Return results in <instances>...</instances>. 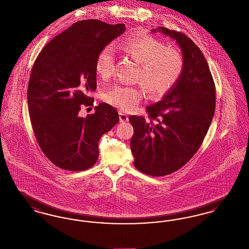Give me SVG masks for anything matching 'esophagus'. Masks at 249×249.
Masks as SVG:
<instances>
[{"label": "esophagus", "mask_w": 249, "mask_h": 249, "mask_svg": "<svg viewBox=\"0 0 249 249\" xmlns=\"http://www.w3.org/2000/svg\"><path fill=\"white\" fill-rule=\"evenodd\" d=\"M119 120H120V122H126L129 120V117L126 114L119 113Z\"/></svg>", "instance_id": "1"}]
</instances>
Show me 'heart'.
<instances>
[{"instance_id": "b5f03b06", "label": "heart", "mask_w": 249, "mask_h": 249, "mask_svg": "<svg viewBox=\"0 0 249 249\" xmlns=\"http://www.w3.org/2000/svg\"><path fill=\"white\" fill-rule=\"evenodd\" d=\"M121 50L140 63L137 80L141 81L150 97L158 98L170 91L180 78L184 59L175 48L151 36L128 37L120 45ZM95 70L103 78H109L115 70V54L110 47L102 48L95 59ZM143 95L141 85H115L103 95L105 102L124 112L139 106Z\"/></svg>"}]
</instances>
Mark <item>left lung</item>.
I'll list each match as a JSON object with an SVG mask.
<instances>
[{"label": "left lung", "mask_w": 249, "mask_h": 249, "mask_svg": "<svg viewBox=\"0 0 249 249\" xmlns=\"http://www.w3.org/2000/svg\"><path fill=\"white\" fill-rule=\"evenodd\" d=\"M158 30L177 40L184 68L163 100L146 107L147 119L129 118L134 130L130 139L133 164L151 177L175 173L190 160L203 142L215 110L214 82L201 49L180 32Z\"/></svg>", "instance_id": "left-lung-1"}]
</instances>
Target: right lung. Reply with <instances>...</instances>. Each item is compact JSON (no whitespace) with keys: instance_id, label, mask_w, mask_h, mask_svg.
I'll list each match as a JSON object with an SVG mask.
<instances>
[{"instance_id":"add662e5","label":"right lung","mask_w":249,"mask_h":249,"mask_svg":"<svg viewBox=\"0 0 249 249\" xmlns=\"http://www.w3.org/2000/svg\"><path fill=\"white\" fill-rule=\"evenodd\" d=\"M125 30V24L80 20L37 56L28 84V108L36 141L54 165L72 172L92 167L100 138L119 122L118 111L107 104L95 107L94 114L86 118L78 113L93 107L89 92L97 88L99 51Z\"/></svg>"}]
</instances>
